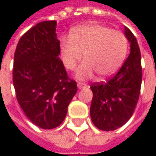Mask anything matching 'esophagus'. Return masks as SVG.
Returning <instances> with one entry per match:
<instances>
[{"instance_id":"1","label":"esophagus","mask_w":156,"mask_h":156,"mask_svg":"<svg viewBox=\"0 0 156 156\" xmlns=\"http://www.w3.org/2000/svg\"><path fill=\"white\" fill-rule=\"evenodd\" d=\"M78 89H83V88H86V87H87V85H86V84H84V83L78 82Z\"/></svg>"}]
</instances>
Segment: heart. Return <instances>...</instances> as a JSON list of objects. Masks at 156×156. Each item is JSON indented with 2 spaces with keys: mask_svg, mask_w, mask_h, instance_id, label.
<instances>
[{
  "mask_svg": "<svg viewBox=\"0 0 156 156\" xmlns=\"http://www.w3.org/2000/svg\"><path fill=\"white\" fill-rule=\"evenodd\" d=\"M60 56L64 67L73 70L82 59L76 71L80 80L91 78L95 72L99 78L113 76L122 66L127 55L128 43L125 34L108 26L88 23L75 28L69 37L60 40Z\"/></svg>",
  "mask_w": 156,
  "mask_h": 156,
  "instance_id": "obj_1",
  "label": "heart"
}]
</instances>
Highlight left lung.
<instances>
[{"mask_svg": "<svg viewBox=\"0 0 156 156\" xmlns=\"http://www.w3.org/2000/svg\"><path fill=\"white\" fill-rule=\"evenodd\" d=\"M130 43V54L118 72L106 83H94L90 116L100 130L113 131L123 126L132 116L140 94L142 83L141 53L132 31L125 27Z\"/></svg>", "mask_w": 156, "mask_h": 156, "instance_id": "1", "label": "left lung"}]
</instances>
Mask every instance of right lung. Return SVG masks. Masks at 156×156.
<instances>
[{
    "mask_svg": "<svg viewBox=\"0 0 156 156\" xmlns=\"http://www.w3.org/2000/svg\"><path fill=\"white\" fill-rule=\"evenodd\" d=\"M56 20L42 21L19 41L14 53L12 80L18 103L26 116L42 129L58 126L76 95L69 78L56 34Z\"/></svg>",
    "mask_w": 156,
    "mask_h": 156,
    "instance_id": "right-lung-1",
    "label": "right lung"
}]
</instances>
